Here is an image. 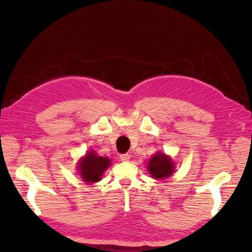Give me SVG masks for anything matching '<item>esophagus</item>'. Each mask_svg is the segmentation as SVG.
Here are the masks:
<instances>
[{"instance_id": "1", "label": "esophagus", "mask_w": 252, "mask_h": 252, "mask_svg": "<svg viewBox=\"0 0 252 252\" xmlns=\"http://www.w3.org/2000/svg\"><path fill=\"white\" fill-rule=\"evenodd\" d=\"M120 159H121V161H123V162L129 161V160H130V155H129V154L120 155Z\"/></svg>"}]
</instances>
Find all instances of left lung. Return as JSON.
Instances as JSON below:
<instances>
[{"instance_id": "left-lung-1", "label": "left lung", "mask_w": 252, "mask_h": 252, "mask_svg": "<svg viewBox=\"0 0 252 252\" xmlns=\"http://www.w3.org/2000/svg\"><path fill=\"white\" fill-rule=\"evenodd\" d=\"M147 170L154 179H167L174 173V163L165 154L156 153L148 160Z\"/></svg>"}]
</instances>
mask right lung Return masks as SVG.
<instances>
[{
  "instance_id": "obj_1",
  "label": "right lung",
  "mask_w": 252,
  "mask_h": 252,
  "mask_svg": "<svg viewBox=\"0 0 252 252\" xmlns=\"http://www.w3.org/2000/svg\"><path fill=\"white\" fill-rule=\"evenodd\" d=\"M110 163L108 157L97 156L94 151H90L83 158L79 160L78 170L85 183H96L101 179Z\"/></svg>"
}]
</instances>
